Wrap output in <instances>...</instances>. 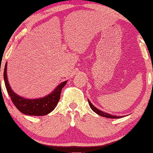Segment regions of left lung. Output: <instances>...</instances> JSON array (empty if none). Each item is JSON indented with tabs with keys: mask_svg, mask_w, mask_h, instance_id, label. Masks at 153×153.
<instances>
[{
	"mask_svg": "<svg viewBox=\"0 0 153 153\" xmlns=\"http://www.w3.org/2000/svg\"><path fill=\"white\" fill-rule=\"evenodd\" d=\"M88 103L89 105H90L91 109H92L95 113H96L97 114H99L100 116H101V117H106V118H110V119H118V118H122V117H124V116H120V117H117V116H114V115H111V114H107V113H105V112H103L102 111H100L99 109H98L97 108H96L94 105L91 103V102L90 101H89L88 99Z\"/></svg>",
	"mask_w": 153,
	"mask_h": 153,
	"instance_id": "obj_1",
	"label": "left lung"
}]
</instances>
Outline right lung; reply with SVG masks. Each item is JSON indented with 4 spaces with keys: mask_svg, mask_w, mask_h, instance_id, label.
Returning a JSON list of instances; mask_svg holds the SVG:
<instances>
[{
    "mask_svg": "<svg viewBox=\"0 0 153 153\" xmlns=\"http://www.w3.org/2000/svg\"><path fill=\"white\" fill-rule=\"evenodd\" d=\"M3 78L6 90L12 102L22 113L29 116H45L52 111L60 99V94L62 88L68 82L66 80L60 83L54 91L45 97L40 99H27L15 94L10 88L7 78V63L5 65Z\"/></svg>",
    "mask_w": 153,
    "mask_h": 153,
    "instance_id": "right-lung-1",
    "label": "right lung"
}]
</instances>
